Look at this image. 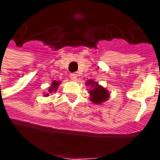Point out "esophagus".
Here are the masks:
<instances>
[{"label": "esophagus", "mask_w": 160, "mask_h": 160, "mask_svg": "<svg viewBox=\"0 0 160 160\" xmlns=\"http://www.w3.org/2000/svg\"><path fill=\"white\" fill-rule=\"evenodd\" d=\"M77 77H78V74H77L76 73H71V74H70V78H71V80H76Z\"/></svg>", "instance_id": "obj_1"}]
</instances>
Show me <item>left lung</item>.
Here are the masks:
<instances>
[{"mask_svg": "<svg viewBox=\"0 0 160 160\" xmlns=\"http://www.w3.org/2000/svg\"><path fill=\"white\" fill-rule=\"evenodd\" d=\"M87 86H90L92 88L89 90L90 93V100L95 104H101L106 102L110 98V93L104 87L98 85V82L92 80H87L86 83Z\"/></svg>", "mask_w": 160, "mask_h": 160, "instance_id": "8db88e82", "label": "left lung"}]
</instances>
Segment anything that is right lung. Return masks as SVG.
Returning <instances> with one entry per match:
<instances>
[{"instance_id": "obj_1", "label": "right lung", "mask_w": 160, "mask_h": 160, "mask_svg": "<svg viewBox=\"0 0 160 160\" xmlns=\"http://www.w3.org/2000/svg\"><path fill=\"white\" fill-rule=\"evenodd\" d=\"M61 84V81H56V80H54L52 82V84H51V86L49 87V93H51L52 92H56V90H57V88H58V87H59V85ZM49 93L47 94H44V96L45 97H48L49 96Z\"/></svg>"}]
</instances>
